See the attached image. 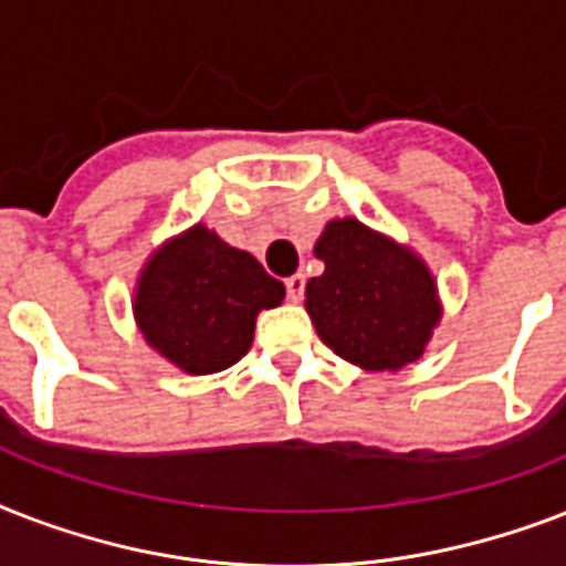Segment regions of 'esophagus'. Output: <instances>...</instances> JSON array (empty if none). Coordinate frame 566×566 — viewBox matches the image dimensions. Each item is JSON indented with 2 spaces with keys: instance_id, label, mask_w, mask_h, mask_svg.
<instances>
[{
  "instance_id": "1",
  "label": "esophagus",
  "mask_w": 566,
  "mask_h": 566,
  "mask_svg": "<svg viewBox=\"0 0 566 566\" xmlns=\"http://www.w3.org/2000/svg\"><path fill=\"white\" fill-rule=\"evenodd\" d=\"M284 287H287V300L300 302L302 293H305V275H302V273L291 275V279L284 282Z\"/></svg>"
}]
</instances>
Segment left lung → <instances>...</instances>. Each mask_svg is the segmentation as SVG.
Instances as JSON below:
<instances>
[{"mask_svg": "<svg viewBox=\"0 0 566 566\" xmlns=\"http://www.w3.org/2000/svg\"><path fill=\"white\" fill-rule=\"evenodd\" d=\"M314 255L326 270L305 284V311L332 353L376 373L402 370L426 353L443 311L420 255L355 217L328 222Z\"/></svg>", "mask_w": 566, "mask_h": 566, "instance_id": "1", "label": "left lung"}]
</instances>
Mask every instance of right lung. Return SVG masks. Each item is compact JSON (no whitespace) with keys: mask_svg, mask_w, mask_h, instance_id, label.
<instances>
[{"mask_svg":"<svg viewBox=\"0 0 566 566\" xmlns=\"http://www.w3.org/2000/svg\"><path fill=\"white\" fill-rule=\"evenodd\" d=\"M282 300L279 279L199 222L155 249L132 308L155 353L190 376H208L249 353L255 317Z\"/></svg>","mask_w":566,"mask_h":566,"instance_id":"right-lung-1","label":"right lung"}]
</instances>
